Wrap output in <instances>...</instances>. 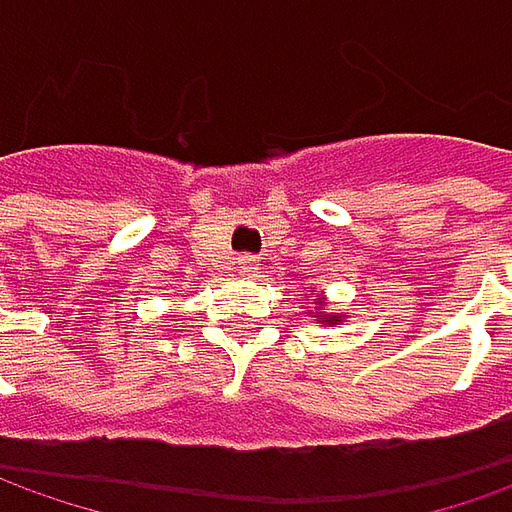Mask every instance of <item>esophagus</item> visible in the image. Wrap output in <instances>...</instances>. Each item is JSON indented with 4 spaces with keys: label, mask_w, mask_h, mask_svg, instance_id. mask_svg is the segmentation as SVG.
<instances>
[{
    "label": "esophagus",
    "mask_w": 512,
    "mask_h": 512,
    "mask_svg": "<svg viewBox=\"0 0 512 512\" xmlns=\"http://www.w3.org/2000/svg\"><path fill=\"white\" fill-rule=\"evenodd\" d=\"M238 269H241L243 274H257V269H260V260H257L255 255H241L238 257Z\"/></svg>",
    "instance_id": "34e87169"
}]
</instances>
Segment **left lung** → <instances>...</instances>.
Wrapping results in <instances>:
<instances>
[{
	"label": "left lung",
	"mask_w": 512,
	"mask_h": 512,
	"mask_svg": "<svg viewBox=\"0 0 512 512\" xmlns=\"http://www.w3.org/2000/svg\"><path fill=\"white\" fill-rule=\"evenodd\" d=\"M328 322H330V319H328Z\"/></svg>",
	"instance_id": "1"
}]
</instances>
